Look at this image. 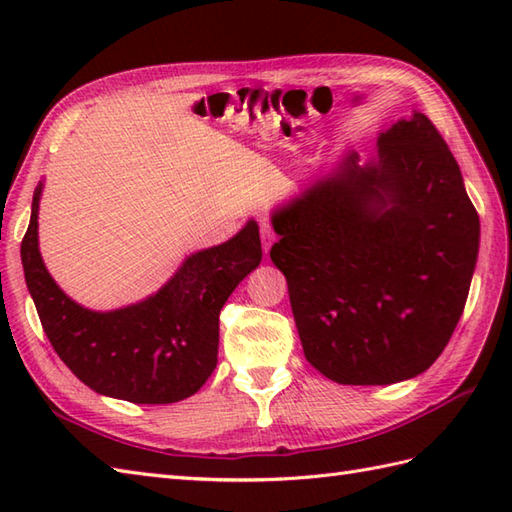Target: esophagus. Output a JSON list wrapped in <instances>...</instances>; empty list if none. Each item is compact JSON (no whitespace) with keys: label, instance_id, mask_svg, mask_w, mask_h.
I'll return each instance as SVG.
<instances>
[{"label":"esophagus","instance_id":"1","mask_svg":"<svg viewBox=\"0 0 512 512\" xmlns=\"http://www.w3.org/2000/svg\"><path fill=\"white\" fill-rule=\"evenodd\" d=\"M259 233H262L264 253L268 255L270 246H273V242H275V228H273V224H270V220H266V217H262V220H259Z\"/></svg>","mask_w":512,"mask_h":512}]
</instances>
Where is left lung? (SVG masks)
Instances as JSON below:
<instances>
[{
  "mask_svg": "<svg viewBox=\"0 0 512 512\" xmlns=\"http://www.w3.org/2000/svg\"><path fill=\"white\" fill-rule=\"evenodd\" d=\"M347 151L273 215L270 259L288 281L308 363L341 385L422 374L458 325L480 248V217L458 162L427 116Z\"/></svg>",
  "mask_w": 512,
  "mask_h": 512,
  "instance_id": "left-lung-1",
  "label": "left lung"
}]
</instances>
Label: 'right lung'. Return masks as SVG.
Listing matches in <instances>:
<instances>
[{"label": "right lung", "instance_id": "add662e5", "mask_svg": "<svg viewBox=\"0 0 512 512\" xmlns=\"http://www.w3.org/2000/svg\"><path fill=\"white\" fill-rule=\"evenodd\" d=\"M41 189L39 182L21 264L54 352L96 394L136 405H169L193 396L217 365L222 306L262 262L257 222L184 259L156 295L121 310L94 312L65 295L43 264L37 239Z\"/></svg>", "mask_w": 512, "mask_h": 512}]
</instances>
